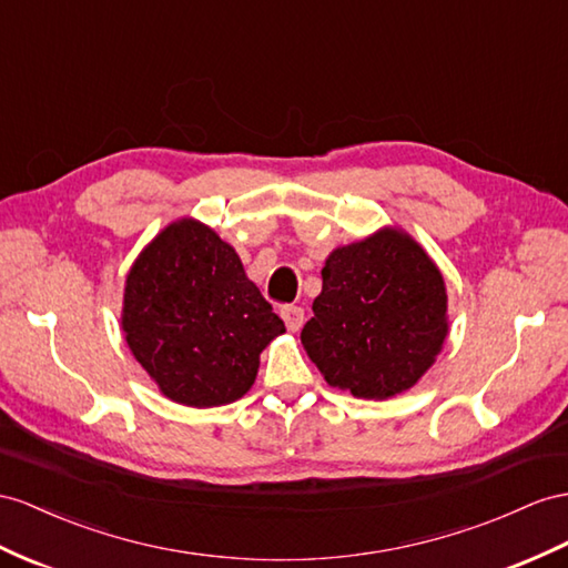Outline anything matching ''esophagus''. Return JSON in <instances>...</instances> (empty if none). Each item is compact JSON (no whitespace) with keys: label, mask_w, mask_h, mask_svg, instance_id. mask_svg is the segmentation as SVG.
I'll return each mask as SVG.
<instances>
[{"label":"esophagus","mask_w":568,"mask_h":568,"mask_svg":"<svg viewBox=\"0 0 568 568\" xmlns=\"http://www.w3.org/2000/svg\"><path fill=\"white\" fill-rule=\"evenodd\" d=\"M281 316L290 331H300L304 324V310L297 307V304H285V307L281 310Z\"/></svg>","instance_id":"obj_1"}]
</instances>
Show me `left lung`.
Instances as JSON below:
<instances>
[{
    "label": "left lung",
    "instance_id": "1",
    "mask_svg": "<svg viewBox=\"0 0 568 568\" xmlns=\"http://www.w3.org/2000/svg\"><path fill=\"white\" fill-rule=\"evenodd\" d=\"M302 345L328 386L390 398L417 384L446 338V287L423 246L396 230L333 252Z\"/></svg>",
    "mask_w": 568,
    "mask_h": 568
}]
</instances>
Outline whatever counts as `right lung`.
Segmentation results:
<instances>
[{"label":"right lung","instance_id":"obj_1","mask_svg":"<svg viewBox=\"0 0 568 568\" xmlns=\"http://www.w3.org/2000/svg\"><path fill=\"white\" fill-rule=\"evenodd\" d=\"M122 326L160 390L192 408L242 398L261 351L285 331L235 250L196 221L145 246L126 275Z\"/></svg>","mask_w":568,"mask_h":568}]
</instances>
